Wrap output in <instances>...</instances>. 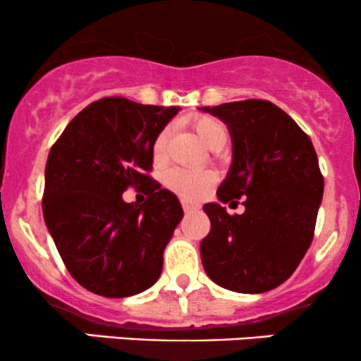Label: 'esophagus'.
Wrapping results in <instances>:
<instances>
[{
	"label": "esophagus",
	"mask_w": 361,
	"mask_h": 361,
	"mask_svg": "<svg viewBox=\"0 0 361 361\" xmlns=\"http://www.w3.org/2000/svg\"><path fill=\"white\" fill-rule=\"evenodd\" d=\"M181 205H183V210L186 214H192V212H198L200 210V204H197V202H190V200H183L181 202Z\"/></svg>",
	"instance_id": "obj_1"
}]
</instances>
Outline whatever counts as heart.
<instances>
[{"label": "heart", "mask_w": 361, "mask_h": 361, "mask_svg": "<svg viewBox=\"0 0 361 361\" xmlns=\"http://www.w3.org/2000/svg\"><path fill=\"white\" fill-rule=\"evenodd\" d=\"M193 130L197 132L198 139L205 144L207 147L215 149L224 146L227 139V130L219 120L212 117H198L193 120ZM168 132L163 130L157 134L152 142V154L156 159H161L166 151ZM215 181V175L207 169H186V168H173L166 175V185L173 192L186 198V200H197L209 192V188Z\"/></svg>", "instance_id": "heart-1"}]
</instances>
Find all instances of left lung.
<instances>
[{"label":"left lung","instance_id":"obj_1","mask_svg":"<svg viewBox=\"0 0 361 361\" xmlns=\"http://www.w3.org/2000/svg\"><path fill=\"white\" fill-rule=\"evenodd\" d=\"M222 120L233 142V163L205 204L212 229L200 244L205 273L239 293L276 288L295 271L312 243L324 180L316 149L283 110L264 100L202 106ZM243 197L241 216L222 203Z\"/></svg>","mask_w":361,"mask_h":361}]
</instances>
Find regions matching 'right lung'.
Listing matches in <instances>:
<instances>
[{"label":"right lung","mask_w":361,"mask_h":361,"mask_svg":"<svg viewBox=\"0 0 361 361\" xmlns=\"http://www.w3.org/2000/svg\"><path fill=\"white\" fill-rule=\"evenodd\" d=\"M176 114V106L102 98L68 123L49 152L45 226L68 271L90 292L122 299L159 279L183 209L146 173L152 142ZM128 185L148 188L142 206L123 202Z\"/></svg>","instance_id":"add662e5"}]
</instances>
